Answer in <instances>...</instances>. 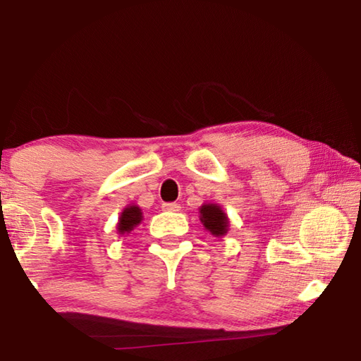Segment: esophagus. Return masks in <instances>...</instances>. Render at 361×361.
<instances>
[{"label":"esophagus","instance_id":"obj_1","mask_svg":"<svg viewBox=\"0 0 361 361\" xmlns=\"http://www.w3.org/2000/svg\"><path fill=\"white\" fill-rule=\"evenodd\" d=\"M180 209H181L180 204H176V202L162 204V210H166V212H178Z\"/></svg>","mask_w":361,"mask_h":361}]
</instances>
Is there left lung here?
<instances>
[{
    "mask_svg": "<svg viewBox=\"0 0 361 361\" xmlns=\"http://www.w3.org/2000/svg\"><path fill=\"white\" fill-rule=\"evenodd\" d=\"M199 212H200V221H202L204 228L209 231L212 235L221 237L224 234H228L229 219H228V215H226L218 204H205L200 207Z\"/></svg>",
    "mask_w": 361,
    "mask_h": 361,
    "instance_id": "1",
    "label": "left lung"
}]
</instances>
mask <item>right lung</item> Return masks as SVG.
Instances as JSON below:
<instances>
[{
    "label": "right lung",
    "mask_w": 361,
    "mask_h": 361,
    "mask_svg": "<svg viewBox=\"0 0 361 361\" xmlns=\"http://www.w3.org/2000/svg\"><path fill=\"white\" fill-rule=\"evenodd\" d=\"M143 219V213L142 209L137 205H129L122 210L121 216H119V223H118V232L119 234H129L130 231H133V228L142 223Z\"/></svg>",
    "instance_id": "1"
}]
</instances>
